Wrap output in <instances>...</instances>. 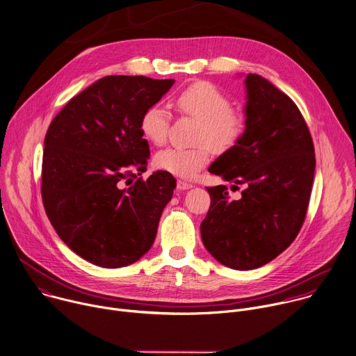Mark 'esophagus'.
<instances>
[{
	"label": "esophagus",
	"mask_w": 356,
	"mask_h": 356,
	"mask_svg": "<svg viewBox=\"0 0 356 356\" xmlns=\"http://www.w3.org/2000/svg\"><path fill=\"white\" fill-rule=\"evenodd\" d=\"M193 187V183L187 181V180H177V188L179 190H188Z\"/></svg>",
	"instance_id": "1"
}]
</instances>
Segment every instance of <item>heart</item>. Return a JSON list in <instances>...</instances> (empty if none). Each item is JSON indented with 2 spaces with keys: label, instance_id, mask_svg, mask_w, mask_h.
I'll list each match as a JSON object with an SVG mask.
<instances>
[{
  "label": "heart",
  "instance_id": "b5f03b06",
  "mask_svg": "<svg viewBox=\"0 0 356 356\" xmlns=\"http://www.w3.org/2000/svg\"><path fill=\"white\" fill-rule=\"evenodd\" d=\"M175 106L183 115L198 120L193 148L170 147L155 156L162 170L180 177H193L211 158L212 149L229 151L241 143L246 123L243 115L232 107L230 97L212 82L198 81L175 96ZM170 126V114L161 104L148 106L140 118L143 136L154 145L165 144Z\"/></svg>",
  "mask_w": 356,
  "mask_h": 356
}]
</instances>
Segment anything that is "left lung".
<instances>
[{
	"label": "left lung",
	"mask_w": 356,
	"mask_h": 356,
	"mask_svg": "<svg viewBox=\"0 0 356 356\" xmlns=\"http://www.w3.org/2000/svg\"><path fill=\"white\" fill-rule=\"evenodd\" d=\"M246 130L241 143L209 168L233 187H207L211 205L201 222L205 249L220 264L254 270L280 256L298 236L309 207L316 156L295 102L260 75L246 76Z\"/></svg>",
	"instance_id": "1"
}]
</instances>
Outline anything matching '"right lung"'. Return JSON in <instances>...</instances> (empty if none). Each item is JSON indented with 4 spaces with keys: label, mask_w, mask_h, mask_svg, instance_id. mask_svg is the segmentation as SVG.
Listing matches in <instances>:
<instances>
[{
    "label": "right lung",
    "mask_w": 356,
    "mask_h": 356,
    "mask_svg": "<svg viewBox=\"0 0 356 356\" xmlns=\"http://www.w3.org/2000/svg\"><path fill=\"white\" fill-rule=\"evenodd\" d=\"M173 83L108 75L74 96L50 123L43 205L60 239L92 264L126 267L154 245L176 180L165 170L138 177L149 159L140 118Z\"/></svg>",
    "instance_id": "add662e5"
}]
</instances>
